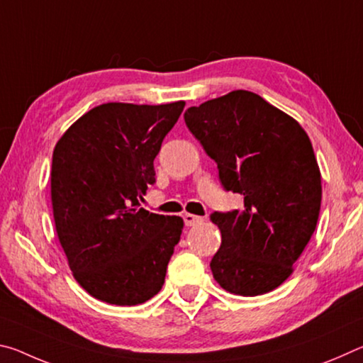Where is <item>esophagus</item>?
I'll list each match as a JSON object with an SVG mask.
<instances>
[{
	"label": "esophagus",
	"mask_w": 363,
	"mask_h": 363,
	"mask_svg": "<svg viewBox=\"0 0 363 363\" xmlns=\"http://www.w3.org/2000/svg\"><path fill=\"white\" fill-rule=\"evenodd\" d=\"M201 220H203V218L196 216V214H192V213L184 214V223H186V225H196L200 224Z\"/></svg>",
	"instance_id": "1"
}]
</instances>
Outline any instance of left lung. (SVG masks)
I'll return each mask as SVG.
<instances>
[{
    "label": "left lung",
    "instance_id": "8db88e82",
    "mask_svg": "<svg viewBox=\"0 0 363 363\" xmlns=\"http://www.w3.org/2000/svg\"><path fill=\"white\" fill-rule=\"evenodd\" d=\"M190 133L219 168L225 190L243 208L214 213L220 248L210 262L225 291L257 296L293 274L315 230L322 176L311 139L299 123L245 89L190 107Z\"/></svg>",
    "mask_w": 363,
    "mask_h": 363
}]
</instances>
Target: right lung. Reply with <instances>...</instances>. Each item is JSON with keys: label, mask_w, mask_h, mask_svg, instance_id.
Masks as SVG:
<instances>
[{"label": "right lung", "mask_w": 363, "mask_h": 363, "mask_svg": "<svg viewBox=\"0 0 363 363\" xmlns=\"http://www.w3.org/2000/svg\"><path fill=\"white\" fill-rule=\"evenodd\" d=\"M186 102H108L91 108L57 140L51 201L60 247L91 296L138 306L155 296L184 220L144 210L153 160Z\"/></svg>", "instance_id": "add662e5"}]
</instances>
